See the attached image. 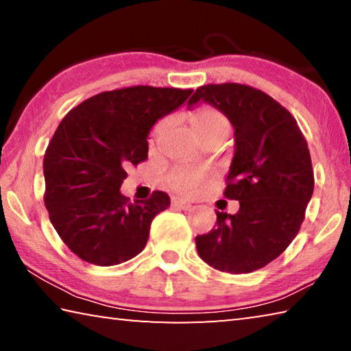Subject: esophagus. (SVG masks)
I'll use <instances>...</instances> for the list:
<instances>
[{"label":"esophagus","instance_id":"esophagus-1","mask_svg":"<svg viewBox=\"0 0 351 351\" xmlns=\"http://www.w3.org/2000/svg\"><path fill=\"white\" fill-rule=\"evenodd\" d=\"M171 204L178 207V209H182V210L192 209V204H190L189 201L184 199V198H173V199H171Z\"/></svg>","mask_w":351,"mask_h":351}]
</instances>
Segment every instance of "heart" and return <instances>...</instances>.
<instances>
[{
    "label": "heart",
    "instance_id": "obj_1",
    "mask_svg": "<svg viewBox=\"0 0 351 351\" xmlns=\"http://www.w3.org/2000/svg\"><path fill=\"white\" fill-rule=\"evenodd\" d=\"M195 133L198 138L209 134H226L230 132V122L221 111L215 108H203L195 112L190 119ZM165 122H161L154 128V134H159L164 130ZM210 171L207 169H192V167H176L167 175V182L175 190L180 192H190V190L199 187L209 180Z\"/></svg>",
    "mask_w": 351,
    "mask_h": 351
}]
</instances>
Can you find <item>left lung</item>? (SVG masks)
I'll return each mask as SVG.
<instances>
[{"label": "left lung", "mask_w": 351, "mask_h": 351, "mask_svg": "<svg viewBox=\"0 0 351 351\" xmlns=\"http://www.w3.org/2000/svg\"><path fill=\"white\" fill-rule=\"evenodd\" d=\"M206 102L229 119L235 154L224 197L235 215L198 235L199 257L218 271L247 274L277 258L299 234L314 190L310 150L293 114L268 94L240 83L199 86L189 106Z\"/></svg>", "instance_id": "obj_1"}]
</instances>
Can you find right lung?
<instances>
[{
	"instance_id": "add662e5",
	"label": "right lung",
	"mask_w": 351,
	"mask_h": 351,
	"mask_svg": "<svg viewBox=\"0 0 351 351\" xmlns=\"http://www.w3.org/2000/svg\"><path fill=\"white\" fill-rule=\"evenodd\" d=\"M193 90L130 86L86 99L63 117L43 159L45 206L64 245L97 266H114L145 247L153 218L170 206L165 192L130 203L119 192L127 170L148 156L158 119Z\"/></svg>"
}]
</instances>
